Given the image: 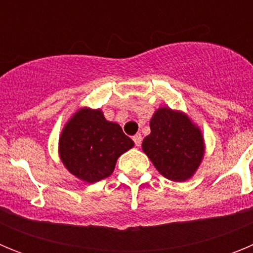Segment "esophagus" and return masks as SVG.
<instances>
[{
    "mask_svg": "<svg viewBox=\"0 0 253 253\" xmlns=\"http://www.w3.org/2000/svg\"><path fill=\"white\" fill-rule=\"evenodd\" d=\"M133 140H134V143H135V146L139 147L140 144H142V135H140L139 133H137L133 137Z\"/></svg>",
    "mask_w": 253,
    "mask_h": 253,
    "instance_id": "esophagus-1",
    "label": "esophagus"
}]
</instances>
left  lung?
<instances>
[{
    "label": "left lung",
    "instance_id": "left-lung-1",
    "mask_svg": "<svg viewBox=\"0 0 253 253\" xmlns=\"http://www.w3.org/2000/svg\"><path fill=\"white\" fill-rule=\"evenodd\" d=\"M149 126L151 134L143 139V152L166 178L176 182L189 180L204 157L202 130L189 116L169 107H160Z\"/></svg>",
    "mask_w": 253,
    "mask_h": 253
}]
</instances>
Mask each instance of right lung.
Segmentation results:
<instances>
[{"mask_svg": "<svg viewBox=\"0 0 253 253\" xmlns=\"http://www.w3.org/2000/svg\"><path fill=\"white\" fill-rule=\"evenodd\" d=\"M133 146L120 125L105 119L100 109L82 107L64 125L59 156L72 175L93 184L109 177L116 160Z\"/></svg>", "mask_w": 253, "mask_h": 253, "instance_id": "obj_1", "label": "right lung"}]
</instances>
